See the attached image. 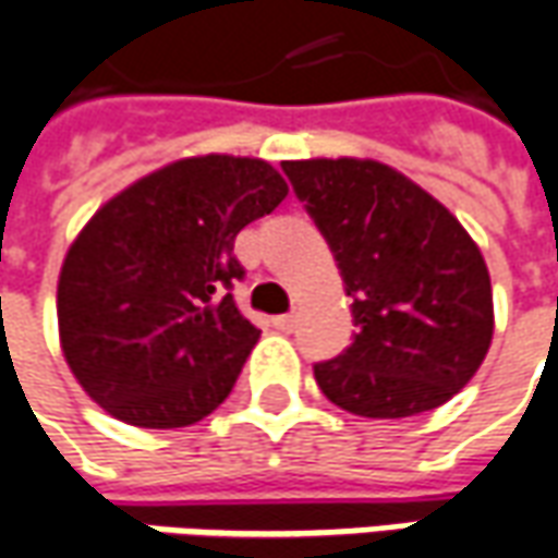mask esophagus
<instances>
[{
	"label": "esophagus",
	"mask_w": 558,
	"mask_h": 558,
	"mask_svg": "<svg viewBox=\"0 0 558 558\" xmlns=\"http://www.w3.org/2000/svg\"><path fill=\"white\" fill-rule=\"evenodd\" d=\"M271 324L278 329H283V332H290V329L295 327V314L290 311V314H278V317H271Z\"/></svg>",
	"instance_id": "obj_1"
}]
</instances>
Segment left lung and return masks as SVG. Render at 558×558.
Segmentation results:
<instances>
[{
  "instance_id": "obj_1",
  "label": "left lung",
  "mask_w": 558,
  "mask_h": 558,
  "mask_svg": "<svg viewBox=\"0 0 558 558\" xmlns=\"http://www.w3.org/2000/svg\"><path fill=\"white\" fill-rule=\"evenodd\" d=\"M280 168L354 299V342L314 363L327 400L363 418H409L452 400L495 332L486 259L464 226L381 161L308 158Z\"/></svg>"
}]
</instances>
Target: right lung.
Returning <instances> with one entry per match:
<instances>
[{
    "label": "right lung",
    "mask_w": 558,
    "mask_h": 558,
    "mask_svg": "<svg viewBox=\"0 0 558 558\" xmlns=\"http://www.w3.org/2000/svg\"><path fill=\"white\" fill-rule=\"evenodd\" d=\"M287 183L263 158L201 155L106 201L57 280L60 348L94 403L134 427H189L234 388L259 342L231 299L238 231Z\"/></svg>",
    "instance_id": "add662e5"
}]
</instances>
